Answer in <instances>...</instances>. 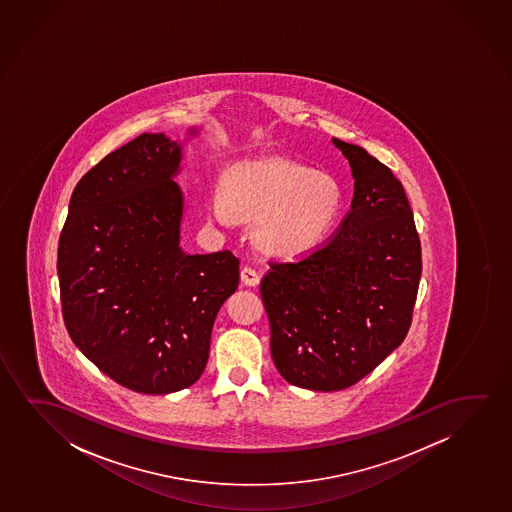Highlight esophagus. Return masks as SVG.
Masks as SVG:
<instances>
[{"label":"esophagus","mask_w":512,"mask_h":512,"mask_svg":"<svg viewBox=\"0 0 512 512\" xmlns=\"http://www.w3.org/2000/svg\"><path fill=\"white\" fill-rule=\"evenodd\" d=\"M241 281L245 283L246 287H257L260 281L259 273L253 267H243L241 269Z\"/></svg>","instance_id":"1"}]
</instances>
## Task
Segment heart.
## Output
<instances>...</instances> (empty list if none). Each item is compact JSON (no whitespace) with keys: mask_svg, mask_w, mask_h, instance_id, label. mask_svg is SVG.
<instances>
[{"mask_svg":"<svg viewBox=\"0 0 512 512\" xmlns=\"http://www.w3.org/2000/svg\"><path fill=\"white\" fill-rule=\"evenodd\" d=\"M341 210L343 189L336 176L281 157L234 164L224 187H213L208 197L211 222L255 218V245L276 257H299L322 245Z\"/></svg>","mask_w":512,"mask_h":512,"instance_id":"1","label":"heart"}]
</instances>
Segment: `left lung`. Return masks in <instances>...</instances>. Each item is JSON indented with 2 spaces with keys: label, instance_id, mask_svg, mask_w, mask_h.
Instances as JSON below:
<instances>
[{
  "label": "left lung",
  "instance_id": "1",
  "mask_svg": "<svg viewBox=\"0 0 512 512\" xmlns=\"http://www.w3.org/2000/svg\"><path fill=\"white\" fill-rule=\"evenodd\" d=\"M351 166L348 215L297 262H269L260 295L271 355L290 385L336 392L406 339L421 276L420 236L402 183L358 145L334 138Z\"/></svg>",
  "mask_w": 512,
  "mask_h": 512
}]
</instances>
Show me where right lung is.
I'll return each mask as SVG.
<instances>
[{"label":"right lung","mask_w":512,"mask_h":512,"mask_svg":"<svg viewBox=\"0 0 512 512\" xmlns=\"http://www.w3.org/2000/svg\"><path fill=\"white\" fill-rule=\"evenodd\" d=\"M180 162L182 145L164 134L106 155L73 190L57 250L71 341L108 378L148 395L201 378L218 309L239 283L229 250L180 248Z\"/></svg>","instance_id":"obj_1"}]
</instances>
